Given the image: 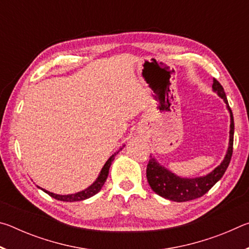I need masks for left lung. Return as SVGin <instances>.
Returning a JSON list of instances; mask_svg holds the SVG:
<instances>
[{
    "mask_svg": "<svg viewBox=\"0 0 249 249\" xmlns=\"http://www.w3.org/2000/svg\"><path fill=\"white\" fill-rule=\"evenodd\" d=\"M212 89L224 101L231 116L230 142L225 157L215 169L211 171L206 176L197 177V178H181V177L175 175L174 172H171L167 168L160 165L156 158L150 155L146 170L147 181H148L153 191L157 193L158 196L165 197V199L175 202H185L204 196L222 178L223 175L225 174L227 167L230 165L231 154H233L234 142L233 113H231L229 102H227L224 89H223L221 83L216 79H213Z\"/></svg>",
    "mask_w": 249,
    "mask_h": 249,
    "instance_id": "left-lung-1",
    "label": "left lung"
}]
</instances>
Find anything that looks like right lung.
<instances>
[{"mask_svg":"<svg viewBox=\"0 0 249 249\" xmlns=\"http://www.w3.org/2000/svg\"><path fill=\"white\" fill-rule=\"evenodd\" d=\"M124 147V146H123ZM123 147L120 148V150L123 149ZM119 151H116V153L113 154L111 157L107 159V161L104 163V166L102 168V170H101L100 175L98 176V178L94 181L93 183H92L90 187H88L87 189H84V190L77 192V193H73V195H67V196H61V195H56V193H53V192H49L47 190H45V189H41L40 187H38L39 189H41L44 192L47 193L52 197L59 201H64V202H75V201H82V200H86V199H89V197L93 196L94 195H96L101 189H102L103 184L105 181L107 179V176H108V170H109V167H111V163L113 160H114L115 156L120 153Z\"/></svg>","mask_w":249,"mask_h":249,"instance_id":"right-lung-1","label":"right lung"}]
</instances>
